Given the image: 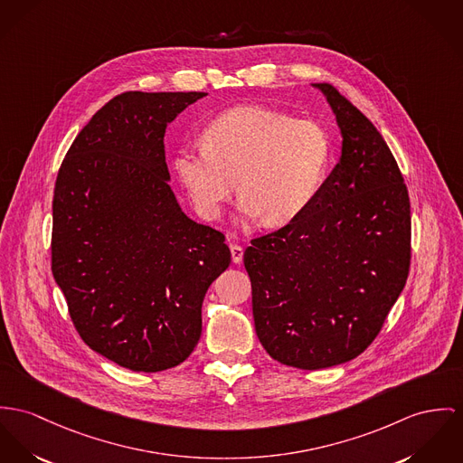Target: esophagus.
Here are the masks:
<instances>
[{"instance_id": "1", "label": "esophagus", "mask_w": 463, "mask_h": 463, "mask_svg": "<svg viewBox=\"0 0 463 463\" xmlns=\"http://www.w3.org/2000/svg\"><path fill=\"white\" fill-rule=\"evenodd\" d=\"M231 255H232V262L240 264L243 260V249L240 245H231Z\"/></svg>"}]
</instances>
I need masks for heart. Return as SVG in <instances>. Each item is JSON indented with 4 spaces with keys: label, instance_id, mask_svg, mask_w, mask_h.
Here are the masks:
<instances>
[{
    "label": "heart",
    "instance_id": "heart-1",
    "mask_svg": "<svg viewBox=\"0 0 463 463\" xmlns=\"http://www.w3.org/2000/svg\"><path fill=\"white\" fill-rule=\"evenodd\" d=\"M201 144L178 149L173 167L194 208L210 220L238 184L241 213L285 225L317 197L331 162V144L317 123L269 107L218 114L203 128Z\"/></svg>",
    "mask_w": 463,
    "mask_h": 463
}]
</instances>
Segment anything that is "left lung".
<instances>
[{"mask_svg":"<svg viewBox=\"0 0 463 463\" xmlns=\"http://www.w3.org/2000/svg\"><path fill=\"white\" fill-rule=\"evenodd\" d=\"M312 86L336 118L340 160L303 213L245 251L255 333L269 356L301 370L359 356L411 260L409 194L388 144L331 84Z\"/></svg>","mask_w":463,"mask_h":463,"instance_id":"8db88e82","label":"left lung"}]
</instances>
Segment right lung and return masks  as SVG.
Instances as JSON below:
<instances>
[{
  "label": "right lung",
  "mask_w": 463,
  "mask_h": 463,
  "mask_svg": "<svg viewBox=\"0 0 463 463\" xmlns=\"http://www.w3.org/2000/svg\"><path fill=\"white\" fill-rule=\"evenodd\" d=\"M199 91H127L79 132L52 199V275L80 338L132 372L183 363L231 264L222 232L183 213L164 136Z\"/></svg>",
  "instance_id": "right-lung-1"
}]
</instances>
